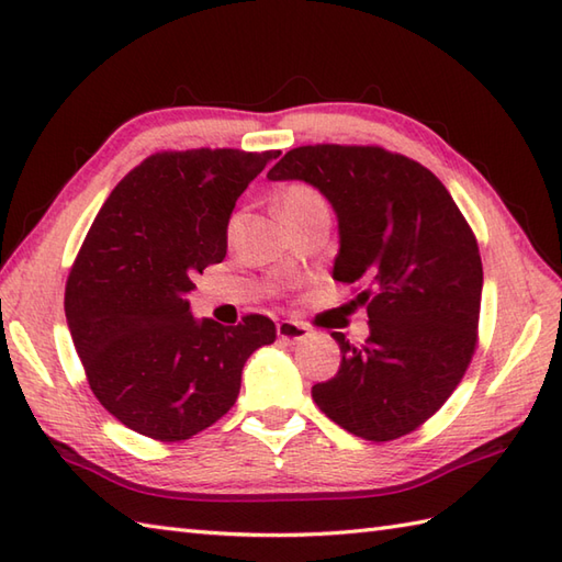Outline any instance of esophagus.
Instances as JSON below:
<instances>
[{
  "label": "esophagus",
  "instance_id": "34e87169",
  "mask_svg": "<svg viewBox=\"0 0 562 562\" xmlns=\"http://www.w3.org/2000/svg\"><path fill=\"white\" fill-rule=\"evenodd\" d=\"M278 336L284 340V342H302L308 338V328L304 324H300V321H280L278 324Z\"/></svg>",
  "mask_w": 562,
  "mask_h": 562
}]
</instances>
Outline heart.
<instances>
[{"label": "heart", "instance_id": "1", "mask_svg": "<svg viewBox=\"0 0 562 562\" xmlns=\"http://www.w3.org/2000/svg\"><path fill=\"white\" fill-rule=\"evenodd\" d=\"M321 202H324V200H321V195L316 193L312 186L292 183V186L284 188L282 195H280V214H282V220L292 217V214L304 212V210L314 207V205H321ZM234 226H236V220H232L229 232L234 229Z\"/></svg>", "mask_w": 562, "mask_h": 562}]
</instances>
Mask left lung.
<instances>
[{
  "mask_svg": "<svg viewBox=\"0 0 562 562\" xmlns=\"http://www.w3.org/2000/svg\"><path fill=\"white\" fill-rule=\"evenodd\" d=\"M270 181H304L338 217L333 278L357 284L369 338L340 348L338 374L312 396L348 432L389 441L413 432L457 389L475 350L479 244L439 178L381 147H296Z\"/></svg>",
  "mask_w": 562,
  "mask_h": 562,
  "instance_id": "left-lung-1",
  "label": "left lung"
}]
</instances>
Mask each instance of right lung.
<instances>
[{"mask_svg":"<svg viewBox=\"0 0 562 562\" xmlns=\"http://www.w3.org/2000/svg\"><path fill=\"white\" fill-rule=\"evenodd\" d=\"M280 151L151 154L113 188L65 290L67 326L93 396L135 432L181 441L217 423L250 355L278 338L268 316L195 318L193 278L226 256L238 195Z\"/></svg>","mask_w":562,"mask_h":562,"instance_id":"add662e5","label":"right lung"}]
</instances>
